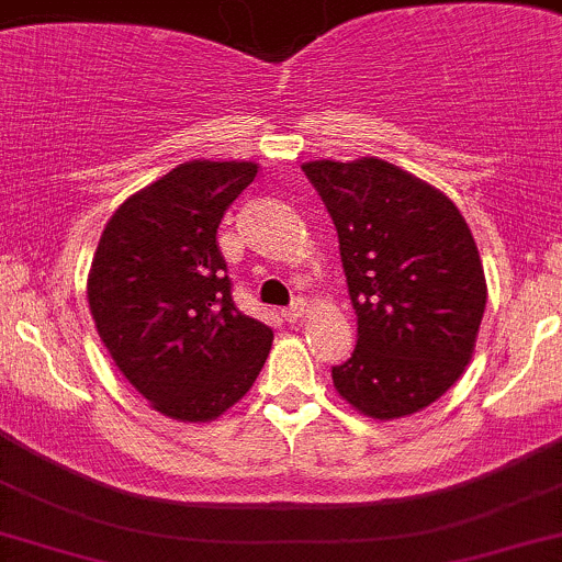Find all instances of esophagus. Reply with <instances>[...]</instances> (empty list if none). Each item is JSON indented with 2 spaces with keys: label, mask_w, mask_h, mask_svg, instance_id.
Returning <instances> with one entry per match:
<instances>
[{
  "label": "esophagus",
  "mask_w": 562,
  "mask_h": 562,
  "mask_svg": "<svg viewBox=\"0 0 562 562\" xmlns=\"http://www.w3.org/2000/svg\"><path fill=\"white\" fill-rule=\"evenodd\" d=\"M304 312H306V301L295 299L288 310H282V317H285V323H299V319L304 317Z\"/></svg>",
  "instance_id": "obj_1"
}]
</instances>
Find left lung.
Masks as SVG:
<instances>
[{
  "label": "left lung",
  "instance_id": "8db88e82",
  "mask_svg": "<svg viewBox=\"0 0 562 562\" xmlns=\"http://www.w3.org/2000/svg\"><path fill=\"white\" fill-rule=\"evenodd\" d=\"M338 232L357 347L333 386L362 416H411L470 362L485 312L483 263L464 215L384 159L304 165Z\"/></svg>",
  "mask_w": 562,
  "mask_h": 562
}]
</instances>
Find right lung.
<instances>
[{
	"instance_id": "add662e5",
	"label": "right lung",
	"mask_w": 562,
	"mask_h": 562,
	"mask_svg": "<svg viewBox=\"0 0 562 562\" xmlns=\"http://www.w3.org/2000/svg\"><path fill=\"white\" fill-rule=\"evenodd\" d=\"M252 162L178 165L122 202L88 277L98 336L154 411L213 422L243 400L274 333L234 306L215 234Z\"/></svg>"
}]
</instances>
